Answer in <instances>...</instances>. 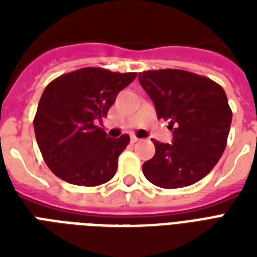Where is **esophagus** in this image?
I'll list each match as a JSON object with an SVG mask.
<instances>
[{
  "mask_svg": "<svg viewBox=\"0 0 257 257\" xmlns=\"http://www.w3.org/2000/svg\"><path fill=\"white\" fill-rule=\"evenodd\" d=\"M139 138H136V136H135V135H132V136H131V142H132V143H136V142H139Z\"/></svg>",
  "mask_w": 257,
  "mask_h": 257,
  "instance_id": "1",
  "label": "esophagus"
}]
</instances>
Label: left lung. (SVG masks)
Wrapping results in <instances>:
<instances>
[{
    "instance_id": "obj_1",
    "label": "left lung",
    "mask_w": 257,
    "mask_h": 257,
    "mask_svg": "<svg viewBox=\"0 0 257 257\" xmlns=\"http://www.w3.org/2000/svg\"><path fill=\"white\" fill-rule=\"evenodd\" d=\"M157 117L171 119L172 145L153 140L154 157L143 164L150 183L180 189L197 183L224 153L232 111L220 85L198 74L162 68L139 73Z\"/></svg>"
}]
</instances>
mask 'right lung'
<instances>
[{"label":"right lung","instance_id":"add662e5","mask_svg":"<svg viewBox=\"0 0 257 257\" xmlns=\"http://www.w3.org/2000/svg\"><path fill=\"white\" fill-rule=\"evenodd\" d=\"M135 78L136 73L85 67L48 84L34 117V132L44 161L58 178L86 187L112 179L118 157L131 139L128 135L108 138L96 121L107 117L119 90Z\"/></svg>","mask_w":257,"mask_h":257}]
</instances>
